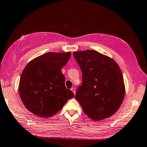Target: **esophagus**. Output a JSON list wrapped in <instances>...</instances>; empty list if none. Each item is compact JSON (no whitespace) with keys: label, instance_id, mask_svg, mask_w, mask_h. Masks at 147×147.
<instances>
[{"label":"esophagus","instance_id":"esophagus-1","mask_svg":"<svg viewBox=\"0 0 147 147\" xmlns=\"http://www.w3.org/2000/svg\"><path fill=\"white\" fill-rule=\"evenodd\" d=\"M71 90V91H72L73 92H74V95H75V93H76V92H75V88H72L70 89Z\"/></svg>","mask_w":147,"mask_h":147}]
</instances>
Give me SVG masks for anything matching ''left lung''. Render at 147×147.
<instances>
[{
    "instance_id": "obj_1",
    "label": "left lung",
    "mask_w": 147,
    "mask_h": 147,
    "mask_svg": "<svg viewBox=\"0 0 147 147\" xmlns=\"http://www.w3.org/2000/svg\"><path fill=\"white\" fill-rule=\"evenodd\" d=\"M82 71V84L75 99L84 113L99 121L117 112L125 94L124 79L118 64L111 57L94 50L74 51Z\"/></svg>"
}]
</instances>
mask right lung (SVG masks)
<instances>
[{"label": "right lung", "mask_w": 147, "mask_h": 147, "mask_svg": "<svg viewBox=\"0 0 147 147\" xmlns=\"http://www.w3.org/2000/svg\"><path fill=\"white\" fill-rule=\"evenodd\" d=\"M70 51L49 52L26 65L21 75L19 92L29 111L43 118L53 116L74 96L65 86L61 69L70 57Z\"/></svg>", "instance_id": "add662e5"}]
</instances>
